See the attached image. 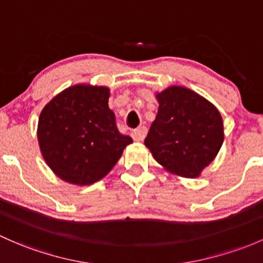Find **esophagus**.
I'll return each mask as SVG.
<instances>
[{
	"instance_id": "esophagus-1",
	"label": "esophagus",
	"mask_w": 263,
	"mask_h": 263,
	"mask_svg": "<svg viewBox=\"0 0 263 263\" xmlns=\"http://www.w3.org/2000/svg\"><path fill=\"white\" fill-rule=\"evenodd\" d=\"M146 134H147V129H146V127H139V128H136L135 131H132L131 136L135 141L140 142V141H142L143 139H145Z\"/></svg>"
}]
</instances>
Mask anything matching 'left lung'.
Here are the masks:
<instances>
[{
  "label": "left lung",
  "mask_w": 263,
  "mask_h": 263,
  "mask_svg": "<svg viewBox=\"0 0 263 263\" xmlns=\"http://www.w3.org/2000/svg\"><path fill=\"white\" fill-rule=\"evenodd\" d=\"M155 98L159 109L145 146L168 173L198 178L224 141L219 110L203 96L180 85L156 92Z\"/></svg>",
  "instance_id": "obj_1"
}]
</instances>
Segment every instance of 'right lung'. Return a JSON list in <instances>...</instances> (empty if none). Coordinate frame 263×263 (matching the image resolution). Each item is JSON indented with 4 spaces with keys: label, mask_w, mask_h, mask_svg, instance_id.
I'll return each mask as SVG.
<instances>
[{
    "label": "right lung",
    "mask_w": 263,
    "mask_h": 263,
    "mask_svg": "<svg viewBox=\"0 0 263 263\" xmlns=\"http://www.w3.org/2000/svg\"><path fill=\"white\" fill-rule=\"evenodd\" d=\"M110 90L87 83L70 85L41 109L40 153L52 173L69 184L85 186L115 167L132 139L122 135L109 109Z\"/></svg>",
    "instance_id": "1"
}]
</instances>
